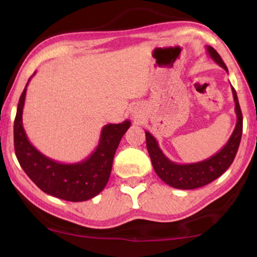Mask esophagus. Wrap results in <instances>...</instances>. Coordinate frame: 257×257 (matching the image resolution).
<instances>
[{
    "mask_svg": "<svg viewBox=\"0 0 257 257\" xmlns=\"http://www.w3.org/2000/svg\"><path fill=\"white\" fill-rule=\"evenodd\" d=\"M132 115L134 116L135 120H137V121L142 118L141 112H139V111L137 110V108H133V110H132Z\"/></svg>",
    "mask_w": 257,
    "mask_h": 257,
    "instance_id": "1",
    "label": "esophagus"
}]
</instances>
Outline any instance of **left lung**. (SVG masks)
Segmentation results:
<instances>
[{
    "mask_svg": "<svg viewBox=\"0 0 257 257\" xmlns=\"http://www.w3.org/2000/svg\"><path fill=\"white\" fill-rule=\"evenodd\" d=\"M206 51L210 58L228 72V68L221 59L219 53L211 46H206ZM231 90L234 101V112H236L237 115L236 127H234L233 133L230 136L227 144L211 158L201 161V162L189 164L172 162L161 151L158 141H156L153 135L145 130L146 146L152 161V165H153L156 175L165 184L177 189L199 188V187L210 184L216 178H219L231 165L234 156L237 154L239 144H240L242 134L241 110L240 106H239L237 93L232 86Z\"/></svg>",
    "mask_w": 257,
    "mask_h": 257,
    "instance_id": "1",
    "label": "left lung"
}]
</instances>
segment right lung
<instances>
[{
	"label": "right lung",
	"mask_w": 257,
	"mask_h": 257,
	"mask_svg": "<svg viewBox=\"0 0 257 257\" xmlns=\"http://www.w3.org/2000/svg\"><path fill=\"white\" fill-rule=\"evenodd\" d=\"M28 82L20 96L14 124L15 151L21 168L38 188L52 196L69 202H84L95 197L107 184L115 151L132 122L125 120L104 125L96 149L80 162H58L41 153L26 135L23 111Z\"/></svg>",
	"instance_id": "1"
}]
</instances>
